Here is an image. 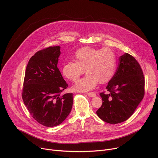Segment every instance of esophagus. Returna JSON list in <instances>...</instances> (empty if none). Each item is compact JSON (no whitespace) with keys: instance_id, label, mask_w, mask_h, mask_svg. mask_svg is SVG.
Returning a JSON list of instances; mask_svg holds the SVG:
<instances>
[{"instance_id":"obj_1","label":"esophagus","mask_w":158,"mask_h":158,"mask_svg":"<svg viewBox=\"0 0 158 158\" xmlns=\"http://www.w3.org/2000/svg\"><path fill=\"white\" fill-rule=\"evenodd\" d=\"M87 94L90 97H94L96 96V94L95 93H87Z\"/></svg>"}]
</instances>
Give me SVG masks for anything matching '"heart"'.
I'll list each match as a JSON object with an SVG mask.
<instances>
[{
  "instance_id": "obj_1",
  "label": "heart",
  "mask_w": 158,
  "mask_h": 158,
  "mask_svg": "<svg viewBox=\"0 0 158 158\" xmlns=\"http://www.w3.org/2000/svg\"><path fill=\"white\" fill-rule=\"evenodd\" d=\"M74 61L65 63L62 69L63 76L76 81L85 72L87 74L73 85L75 91L86 92L94 89L99 83L104 84L113 77L116 67L114 52L108 48L101 50L83 48L76 51Z\"/></svg>"
}]
</instances>
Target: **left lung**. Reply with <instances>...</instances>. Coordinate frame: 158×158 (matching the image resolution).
<instances>
[{
    "mask_svg": "<svg viewBox=\"0 0 158 158\" xmlns=\"http://www.w3.org/2000/svg\"><path fill=\"white\" fill-rule=\"evenodd\" d=\"M144 77L141 67L132 56L125 53L119 59V65L106 89L100 93L102 99L96 111L104 122L118 124L129 119L144 96Z\"/></svg>",
    "mask_w": 158,
    "mask_h": 158,
    "instance_id": "1",
    "label": "left lung"
}]
</instances>
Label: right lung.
Masks as SVG:
<instances>
[{"instance_id":"right-lung-1","label":"right lung","mask_w":158,"mask_h":158,"mask_svg":"<svg viewBox=\"0 0 158 158\" xmlns=\"http://www.w3.org/2000/svg\"><path fill=\"white\" fill-rule=\"evenodd\" d=\"M60 47L37 51L29 60L22 98L30 114L39 124L53 127L69 114L73 94L61 93L68 87L57 66Z\"/></svg>"}]
</instances>
